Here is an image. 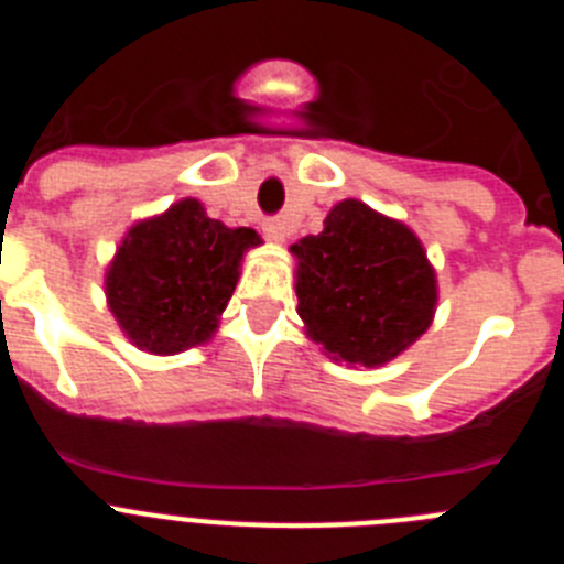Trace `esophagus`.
Listing matches in <instances>:
<instances>
[{
  "instance_id": "34e87169",
  "label": "esophagus",
  "mask_w": 564,
  "mask_h": 564,
  "mask_svg": "<svg viewBox=\"0 0 564 564\" xmlns=\"http://www.w3.org/2000/svg\"><path fill=\"white\" fill-rule=\"evenodd\" d=\"M262 231H265V237L271 239V242H285V239H288L285 220H279V217H273V220H265Z\"/></svg>"
}]
</instances>
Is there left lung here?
Here are the masks:
<instances>
[{
	"label": "left lung",
	"mask_w": 564,
	"mask_h": 564,
	"mask_svg": "<svg viewBox=\"0 0 564 564\" xmlns=\"http://www.w3.org/2000/svg\"><path fill=\"white\" fill-rule=\"evenodd\" d=\"M291 253L296 313L333 361L381 367L430 330L437 276L406 223L347 197Z\"/></svg>",
	"instance_id": "1"
}]
</instances>
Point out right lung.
<instances>
[{
	"label": "right lung",
	"mask_w": 564,
	"mask_h": 564,
	"mask_svg": "<svg viewBox=\"0 0 564 564\" xmlns=\"http://www.w3.org/2000/svg\"><path fill=\"white\" fill-rule=\"evenodd\" d=\"M257 246L253 228L223 226L200 200L183 197L123 234L104 273L109 313L152 356L206 344L220 327L242 257Z\"/></svg>",
	"instance_id": "1"
}]
</instances>
